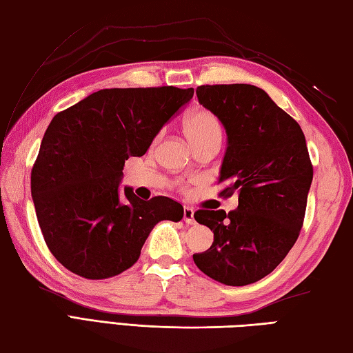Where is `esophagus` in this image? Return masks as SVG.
I'll use <instances>...</instances> for the list:
<instances>
[{
  "mask_svg": "<svg viewBox=\"0 0 353 353\" xmlns=\"http://www.w3.org/2000/svg\"><path fill=\"white\" fill-rule=\"evenodd\" d=\"M183 220L186 224H196V219H194V209L190 206H185L183 209Z\"/></svg>",
  "mask_w": 353,
  "mask_h": 353,
  "instance_id": "1",
  "label": "esophagus"
}]
</instances>
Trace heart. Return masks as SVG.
<instances>
[{"label":"heart","instance_id":"1","mask_svg":"<svg viewBox=\"0 0 353 353\" xmlns=\"http://www.w3.org/2000/svg\"><path fill=\"white\" fill-rule=\"evenodd\" d=\"M185 133L191 144L196 147L205 142L221 139V125L219 119L206 109L192 110L183 121Z\"/></svg>","mask_w":353,"mask_h":353}]
</instances>
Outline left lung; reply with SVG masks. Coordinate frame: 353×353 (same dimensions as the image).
<instances>
[{"label":"left lung","instance_id":"left-lung-1","mask_svg":"<svg viewBox=\"0 0 353 353\" xmlns=\"http://www.w3.org/2000/svg\"><path fill=\"white\" fill-rule=\"evenodd\" d=\"M201 106L220 119L228 134L219 182L238 192V208L194 214L214 232L196 265L234 287L258 282L287 256L302 229L312 165L301 125L253 85L197 88Z\"/></svg>","mask_w":353,"mask_h":353}]
</instances>
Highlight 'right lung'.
<instances>
[{
    "label": "right lung",
    "mask_w": 353,
    "mask_h": 353,
    "mask_svg": "<svg viewBox=\"0 0 353 353\" xmlns=\"http://www.w3.org/2000/svg\"><path fill=\"white\" fill-rule=\"evenodd\" d=\"M194 89H101L51 119L32 170V199L45 243L86 279H108L138 261L157 223L181 221L168 197L119 190L124 162L145 154Z\"/></svg>",
    "instance_id": "right-lung-1"
}]
</instances>
